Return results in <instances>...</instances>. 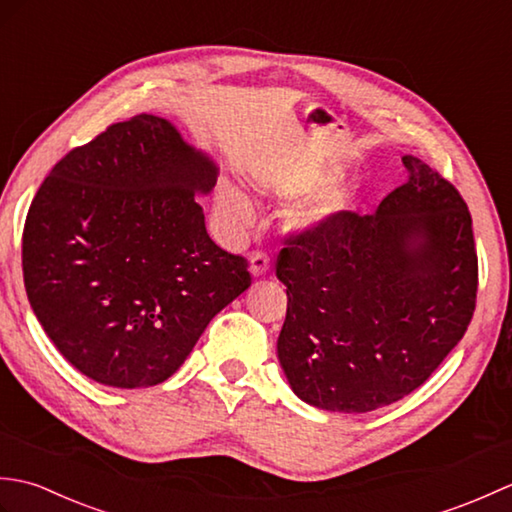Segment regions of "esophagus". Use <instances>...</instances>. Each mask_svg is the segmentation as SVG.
I'll return each instance as SVG.
<instances>
[{
	"label": "esophagus",
	"mask_w": 512,
	"mask_h": 512,
	"mask_svg": "<svg viewBox=\"0 0 512 512\" xmlns=\"http://www.w3.org/2000/svg\"><path fill=\"white\" fill-rule=\"evenodd\" d=\"M248 270L253 277H264L270 270V259L266 253H253L248 259Z\"/></svg>",
	"instance_id": "1"
}]
</instances>
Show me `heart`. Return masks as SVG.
<instances>
[{
  "label": "heart",
  "instance_id": "b5f03b06",
  "mask_svg": "<svg viewBox=\"0 0 512 512\" xmlns=\"http://www.w3.org/2000/svg\"><path fill=\"white\" fill-rule=\"evenodd\" d=\"M339 171L336 169H319L303 173L301 178L295 182L286 184V189L295 195H312L328 187L332 180H336ZM215 204L222 215L237 226H248L253 220V209H250V202L246 195L239 191L231 182H220L217 184L215 193ZM354 209V198L352 193L347 191H332L328 195H321L319 200L308 204L306 209L299 211L295 217V226L303 233H314L319 228H325L332 220H339L341 215H347Z\"/></svg>",
  "mask_w": 512,
  "mask_h": 512
}]
</instances>
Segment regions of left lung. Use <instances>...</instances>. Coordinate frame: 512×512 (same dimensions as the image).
Listing matches in <instances>:
<instances>
[{
    "mask_svg": "<svg viewBox=\"0 0 512 512\" xmlns=\"http://www.w3.org/2000/svg\"><path fill=\"white\" fill-rule=\"evenodd\" d=\"M402 162L407 182L374 215H341L279 253V365L317 409L365 413L409 396L471 323V213L438 171L416 156Z\"/></svg>",
    "mask_w": 512,
    "mask_h": 512,
    "instance_id": "1",
    "label": "left lung"
}]
</instances>
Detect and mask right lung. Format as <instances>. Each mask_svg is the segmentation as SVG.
I'll return each instance as SVG.
<instances>
[{"label":"right lung","mask_w":512,"mask_h":512,"mask_svg":"<svg viewBox=\"0 0 512 512\" xmlns=\"http://www.w3.org/2000/svg\"><path fill=\"white\" fill-rule=\"evenodd\" d=\"M220 165L171 121L138 114L72 149L24 226V284L74 369L118 389L154 387L250 286L246 259L206 233L198 198Z\"/></svg>","instance_id":"1"}]
</instances>
